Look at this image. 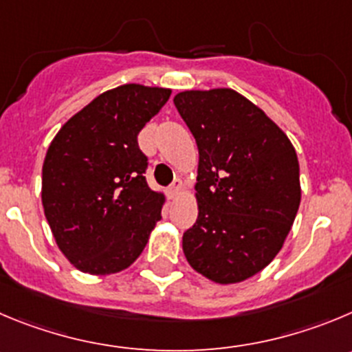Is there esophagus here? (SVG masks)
<instances>
[{"mask_svg":"<svg viewBox=\"0 0 352 352\" xmlns=\"http://www.w3.org/2000/svg\"><path fill=\"white\" fill-rule=\"evenodd\" d=\"M180 191H182V182H180V180H175V182L168 187V196L170 198H177V196L180 195Z\"/></svg>","mask_w":352,"mask_h":352,"instance_id":"34e87169","label":"esophagus"}]
</instances>
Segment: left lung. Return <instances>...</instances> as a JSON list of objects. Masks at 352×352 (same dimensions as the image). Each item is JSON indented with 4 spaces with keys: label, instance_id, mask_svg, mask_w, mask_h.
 <instances>
[{
    "label": "left lung",
    "instance_id": "left-lung-1",
    "mask_svg": "<svg viewBox=\"0 0 352 352\" xmlns=\"http://www.w3.org/2000/svg\"><path fill=\"white\" fill-rule=\"evenodd\" d=\"M198 144V219L182 236L187 262L221 285L248 280L283 246L300 205L294 146L231 88L173 98Z\"/></svg>",
    "mask_w": 352,
    "mask_h": 352
}]
</instances>
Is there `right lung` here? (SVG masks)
<instances>
[{"mask_svg":"<svg viewBox=\"0 0 352 352\" xmlns=\"http://www.w3.org/2000/svg\"><path fill=\"white\" fill-rule=\"evenodd\" d=\"M172 90L123 85L98 95L58 130L43 163L41 201L62 254L88 274L137 261L165 196L146 182L137 135Z\"/></svg>","mask_w":352,"mask_h":352,"instance_id":"1","label":"right lung"}]
</instances>
